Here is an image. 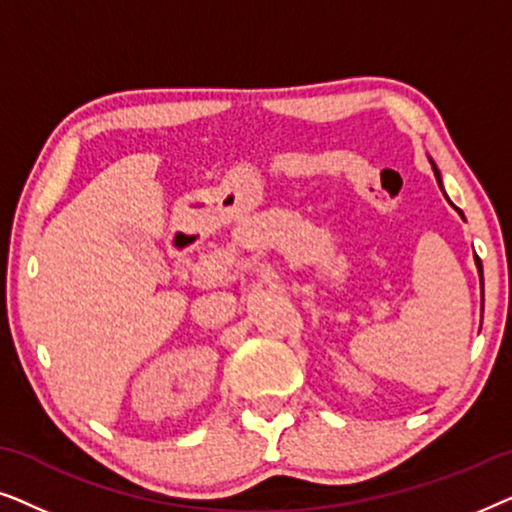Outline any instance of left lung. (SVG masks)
<instances>
[{"instance_id": "8db88e82", "label": "left lung", "mask_w": 512, "mask_h": 512, "mask_svg": "<svg viewBox=\"0 0 512 512\" xmlns=\"http://www.w3.org/2000/svg\"><path fill=\"white\" fill-rule=\"evenodd\" d=\"M433 165V163H431ZM433 172H436V179H438V184H440V172H438V167L436 165H433ZM454 209H457V207H454ZM457 212H459V209H457ZM461 214V212H459ZM475 265H478V272H480V282H482V263H480V258H475Z\"/></svg>"}]
</instances>
